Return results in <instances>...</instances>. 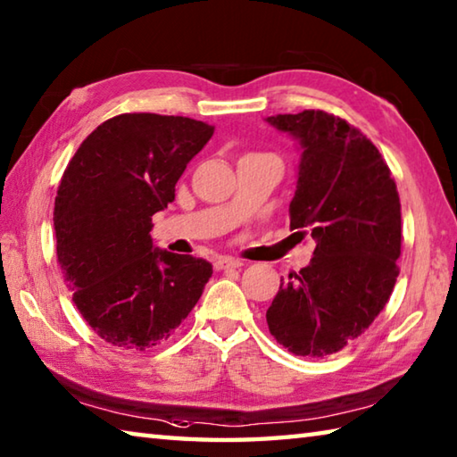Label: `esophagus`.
<instances>
[{
  "instance_id": "1",
  "label": "esophagus",
  "mask_w": 457,
  "mask_h": 457,
  "mask_svg": "<svg viewBox=\"0 0 457 457\" xmlns=\"http://www.w3.org/2000/svg\"><path fill=\"white\" fill-rule=\"evenodd\" d=\"M238 266H243V262H240L238 258H232V256H217V261H214V269L217 270L238 269Z\"/></svg>"
}]
</instances>
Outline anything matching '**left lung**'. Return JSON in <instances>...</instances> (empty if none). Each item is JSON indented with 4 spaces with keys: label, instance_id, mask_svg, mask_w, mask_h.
<instances>
[{
    "label": "left lung",
    "instance_id": "left-lung-1",
    "mask_svg": "<svg viewBox=\"0 0 457 457\" xmlns=\"http://www.w3.org/2000/svg\"><path fill=\"white\" fill-rule=\"evenodd\" d=\"M266 121L303 145L290 228L316 240L310 266L280 280L266 322L292 354L324 358L362 336L390 300L400 195L376 145L344 119L306 109Z\"/></svg>",
    "mask_w": 457,
    "mask_h": 457
}]
</instances>
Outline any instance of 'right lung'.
Wrapping results in <instances>:
<instances>
[{
	"label": "right lung",
	"instance_id": "1",
	"mask_svg": "<svg viewBox=\"0 0 457 457\" xmlns=\"http://www.w3.org/2000/svg\"><path fill=\"white\" fill-rule=\"evenodd\" d=\"M214 127L188 117L123 113L107 119L69 161L57 188V262L93 332L143 352L167 340L199 303L212 266L153 251L151 217Z\"/></svg>",
	"mask_w": 457,
	"mask_h": 457
}]
</instances>
